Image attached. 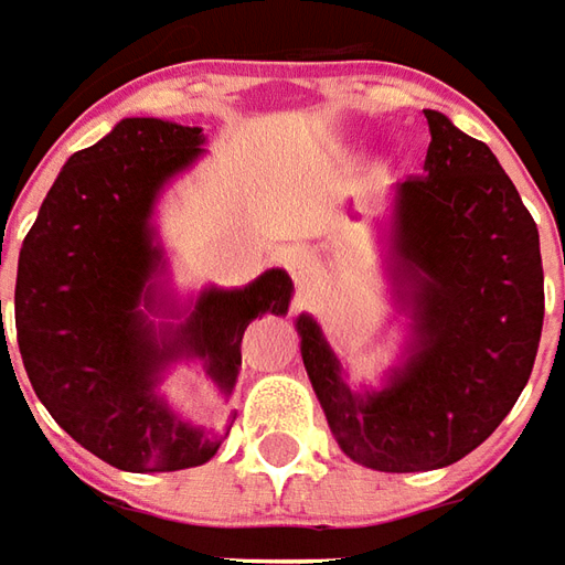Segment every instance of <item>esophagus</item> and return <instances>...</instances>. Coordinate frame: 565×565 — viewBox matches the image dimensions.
Instances as JSON below:
<instances>
[{"instance_id": "1", "label": "esophagus", "mask_w": 565, "mask_h": 565, "mask_svg": "<svg viewBox=\"0 0 565 565\" xmlns=\"http://www.w3.org/2000/svg\"><path fill=\"white\" fill-rule=\"evenodd\" d=\"M286 270L295 279L298 289H310V282L316 279V270H319V262L310 249H291L286 255Z\"/></svg>"}]
</instances>
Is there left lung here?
Returning <instances> with one entry per match:
<instances>
[{"label":"left lung","mask_w":565,"mask_h":565,"mask_svg":"<svg viewBox=\"0 0 565 565\" xmlns=\"http://www.w3.org/2000/svg\"><path fill=\"white\" fill-rule=\"evenodd\" d=\"M429 151L395 200V249L411 282L414 355L359 398L310 316L298 319L310 374L340 450L377 471H429L471 454L532 374L545 319L539 227L481 139L426 109Z\"/></svg>","instance_id":"left-lung-1"}]
</instances>
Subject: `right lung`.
Wrapping results in <instances>:
<instances>
[{
	"label": "right lung",
	"instance_id": "1",
	"mask_svg": "<svg viewBox=\"0 0 565 565\" xmlns=\"http://www.w3.org/2000/svg\"><path fill=\"white\" fill-rule=\"evenodd\" d=\"M200 142V127L124 118L66 161L20 246L14 326L26 377L84 450L124 471L210 462L222 441L170 414L151 392L154 374L194 353L231 392L246 326L289 310L282 270L246 289H210L170 343H158L136 310L158 264L148 231L154 194L198 158Z\"/></svg>",
	"mask_w": 565,
	"mask_h": 565
}]
</instances>
